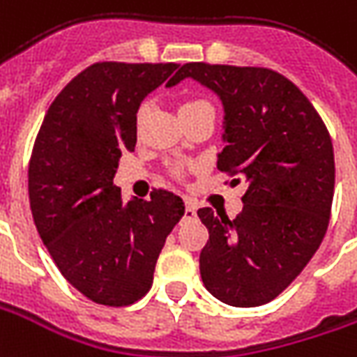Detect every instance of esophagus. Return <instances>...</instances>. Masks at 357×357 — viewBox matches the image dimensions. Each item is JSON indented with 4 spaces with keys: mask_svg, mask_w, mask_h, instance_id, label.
Masks as SVG:
<instances>
[{
    "mask_svg": "<svg viewBox=\"0 0 357 357\" xmlns=\"http://www.w3.org/2000/svg\"><path fill=\"white\" fill-rule=\"evenodd\" d=\"M197 206L193 201H185V211H183V218H195Z\"/></svg>",
    "mask_w": 357,
    "mask_h": 357,
    "instance_id": "34e87169",
    "label": "esophagus"
}]
</instances>
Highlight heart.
Here are the masks:
<instances>
[{
  "label": "heart",
  "mask_w": 357,
  "mask_h": 357,
  "mask_svg": "<svg viewBox=\"0 0 357 357\" xmlns=\"http://www.w3.org/2000/svg\"><path fill=\"white\" fill-rule=\"evenodd\" d=\"M204 104H206V102H204V100H187V102H183V104H181V106H179V109L199 108V106H204ZM143 112H144V108H141V112H139V116H141V114H143Z\"/></svg>",
  "instance_id": "b5f03b06"
}]
</instances>
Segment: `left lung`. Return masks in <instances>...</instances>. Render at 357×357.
<instances>
[{"instance_id":"1","label":"left lung","mask_w":357,"mask_h":357,"mask_svg":"<svg viewBox=\"0 0 357 357\" xmlns=\"http://www.w3.org/2000/svg\"><path fill=\"white\" fill-rule=\"evenodd\" d=\"M183 79L218 96V168L248 185L234 220L214 216L213 208L197 213L208 228L199 257L204 288L234 307L265 305L290 286L325 238L335 193L331 137L303 92L276 71L185 63L166 86Z\"/></svg>"}]
</instances>
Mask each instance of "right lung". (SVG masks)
Segmentation results:
<instances>
[{"label":"right lung","mask_w":357,"mask_h":357,"mask_svg":"<svg viewBox=\"0 0 357 357\" xmlns=\"http://www.w3.org/2000/svg\"><path fill=\"white\" fill-rule=\"evenodd\" d=\"M178 63H94L56 96L29 166L36 230L66 280L102 305H131L153 286L185 204L170 191L121 199L114 176L137 143L141 102Z\"/></svg>","instance_id":"right-lung-1"}]
</instances>
